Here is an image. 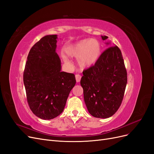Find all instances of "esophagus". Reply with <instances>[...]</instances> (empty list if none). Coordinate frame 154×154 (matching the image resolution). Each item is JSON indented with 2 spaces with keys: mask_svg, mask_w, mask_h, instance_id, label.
<instances>
[{
  "mask_svg": "<svg viewBox=\"0 0 154 154\" xmlns=\"http://www.w3.org/2000/svg\"><path fill=\"white\" fill-rule=\"evenodd\" d=\"M75 77H76V80L77 83L80 82V79H81V78H82V76L80 75H76Z\"/></svg>",
  "mask_w": 154,
  "mask_h": 154,
  "instance_id": "esophagus-1",
  "label": "esophagus"
}]
</instances>
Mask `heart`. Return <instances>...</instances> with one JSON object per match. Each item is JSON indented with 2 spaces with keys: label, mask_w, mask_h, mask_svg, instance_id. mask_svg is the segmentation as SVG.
Instances as JSON below:
<instances>
[{
  "label": "heart",
  "mask_w": 154,
  "mask_h": 154,
  "mask_svg": "<svg viewBox=\"0 0 154 154\" xmlns=\"http://www.w3.org/2000/svg\"><path fill=\"white\" fill-rule=\"evenodd\" d=\"M66 52L69 57L78 58L79 66L83 69L92 67L97 61L100 52L99 42L94 39H85L67 47ZM66 62L67 57L63 56Z\"/></svg>",
  "instance_id": "1"
}]
</instances>
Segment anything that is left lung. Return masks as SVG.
<instances>
[{
    "instance_id": "left-lung-1",
    "label": "left lung",
    "mask_w": 154,
    "mask_h": 154,
    "mask_svg": "<svg viewBox=\"0 0 154 154\" xmlns=\"http://www.w3.org/2000/svg\"><path fill=\"white\" fill-rule=\"evenodd\" d=\"M103 41L108 38L101 35ZM110 45V42L106 43ZM80 84L85 103L94 117L107 119L118 110L128 82L120 50L111 46L100 55L95 65L83 72Z\"/></svg>"
}]
</instances>
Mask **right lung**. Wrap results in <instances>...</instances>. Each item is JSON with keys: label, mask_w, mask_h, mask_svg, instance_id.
Wrapping results in <instances>:
<instances>
[{"label": "right lung", "mask_w": 154, "mask_h": 154, "mask_svg": "<svg viewBox=\"0 0 154 154\" xmlns=\"http://www.w3.org/2000/svg\"><path fill=\"white\" fill-rule=\"evenodd\" d=\"M57 39V35H47L32 47L23 72L29 107L43 120L62 113L76 84L74 74L61 71V60L56 52Z\"/></svg>", "instance_id": "1"}]
</instances>
